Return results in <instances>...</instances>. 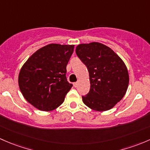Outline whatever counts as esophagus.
Wrapping results in <instances>:
<instances>
[{"mask_svg":"<svg viewBox=\"0 0 150 150\" xmlns=\"http://www.w3.org/2000/svg\"><path fill=\"white\" fill-rule=\"evenodd\" d=\"M77 86H78V82L74 83V87H77Z\"/></svg>","mask_w":150,"mask_h":150,"instance_id":"esophagus-1","label":"esophagus"}]
</instances>
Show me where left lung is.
I'll return each instance as SVG.
<instances>
[{
	"label": "left lung",
	"mask_w": 150,
	"mask_h": 150,
	"mask_svg": "<svg viewBox=\"0 0 150 150\" xmlns=\"http://www.w3.org/2000/svg\"><path fill=\"white\" fill-rule=\"evenodd\" d=\"M76 53L89 71L90 89L83 103L96 111L112 108L126 94L129 82L127 68L111 48L100 42L80 44Z\"/></svg>",
	"instance_id": "obj_1"
}]
</instances>
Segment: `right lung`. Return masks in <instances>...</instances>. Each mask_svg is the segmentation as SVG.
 Masks as SVG:
<instances>
[{"instance_id":"right-lung-1","label":"right lung","mask_w":150,"mask_h":150,"mask_svg":"<svg viewBox=\"0 0 150 150\" xmlns=\"http://www.w3.org/2000/svg\"><path fill=\"white\" fill-rule=\"evenodd\" d=\"M74 45L49 44L32 54L18 74V86L28 103L42 111L59 107L72 84L67 81L66 66Z\"/></svg>"}]
</instances>
